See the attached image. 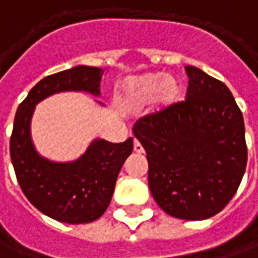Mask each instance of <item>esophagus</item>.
<instances>
[{"mask_svg":"<svg viewBox=\"0 0 258 258\" xmlns=\"http://www.w3.org/2000/svg\"><path fill=\"white\" fill-rule=\"evenodd\" d=\"M134 152H137V154H144V148L140 144V141H137V140L134 141Z\"/></svg>","mask_w":258,"mask_h":258,"instance_id":"esophagus-1","label":"esophagus"}]
</instances>
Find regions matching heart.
<instances>
[{"instance_id": "obj_1", "label": "heart", "mask_w": 258, "mask_h": 258, "mask_svg": "<svg viewBox=\"0 0 258 258\" xmlns=\"http://www.w3.org/2000/svg\"><path fill=\"white\" fill-rule=\"evenodd\" d=\"M181 95V79L160 71L128 77L118 85V99L128 110H140L151 103L156 111H165L177 103Z\"/></svg>"}]
</instances>
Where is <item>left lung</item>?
Here are the masks:
<instances>
[{"label": "left lung", "mask_w": 258, "mask_h": 258, "mask_svg": "<svg viewBox=\"0 0 258 258\" xmlns=\"http://www.w3.org/2000/svg\"><path fill=\"white\" fill-rule=\"evenodd\" d=\"M187 99L133 127L147 152L148 184L166 214L201 221L228 205L247 163L244 121L229 88L185 66Z\"/></svg>", "instance_id": "obj_1"}]
</instances>
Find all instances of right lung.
Returning <instances> with one entry per match:
<instances>
[{"label":"right lung","instance_id":"right-lung-1","mask_svg":"<svg viewBox=\"0 0 258 258\" xmlns=\"http://www.w3.org/2000/svg\"><path fill=\"white\" fill-rule=\"evenodd\" d=\"M104 70L77 66L37 82L19 104L11 135V160L23 194L44 215L64 223H89L104 214L120 169L133 152V138L120 144L96 138L73 162H53L36 151L30 121L36 104L60 92L100 95ZM99 104H102L98 102Z\"/></svg>","mask_w":258,"mask_h":258}]
</instances>
